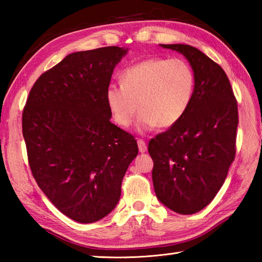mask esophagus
Instances as JSON below:
<instances>
[{
  "label": "esophagus",
  "mask_w": 262,
  "mask_h": 262,
  "mask_svg": "<svg viewBox=\"0 0 262 262\" xmlns=\"http://www.w3.org/2000/svg\"><path fill=\"white\" fill-rule=\"evenodd\" d=\"M137 144H138V149H140V152H141V153H145L146 149H147L146 143L144 142L143 140H138V141H137Z\"/></svg>",
  "instance_id": "esophagus-1"
}]
</instances>
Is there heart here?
<instances>
[{
  "mask_svg": "<svg viewBox=\"0 0 262 262\" xmlns=\"http://www.w3.org/2000/svg\"><path fill=\"white\" fill-rule=\"evenodd\" d=\"M196 77L187 60L153 57L127 68L121 84H109L105 102L118 126L132 125L138 108L137 129L170 128L179 122L192 102Z\"/></svg>",
  "mask_w": 262,
  "mask_h": 262,
  "instance_id": "1",
  "label": "heart"
}]
</instances>
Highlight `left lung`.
Here are the masks:
<instances>
[{
    "label": "left lung",
    "mask_w": 262,
    "mask_h": 262,
    "mask_svg": "<svg viewBox=\"0 0 262 262\" xmlns=\"http://www.w3.org/2000/svg\"><path fill=\"white\" fill-rule=\"evenodd\" d=\"M161 46L188 59L196 84L185 117L148 143L153 186L166 207L190 215L214 199L234 161L237 102L224 70L203 52L182 43Z\"/></svg>",
    "instance_id": "obj_1"
}]
</instances>
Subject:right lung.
I'll list each match as a JSON object with an SVG mask.
<instances>
[{
    "label": "right lung",
    "mask_w": 262,
    "mask_h": 262,
    "mask_svg": "<svg viewBox=\"0 0 262 262\" xmlns=\"http://www.w3.org/2000/svg\"><path fill=\"white\" fill-rule=\"evenodd\" d=\"M127 49L70 54L38 77L22 113L28 162L59 211L93 223L113 210L138 153L129 133L110 121L105 90Z\"/></svg>",
    "instance_id": "1"
}]
</instances>
